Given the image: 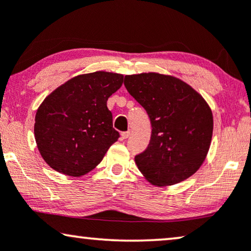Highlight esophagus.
I'll return each instance as SVG.
<instances>
[{
  "instance_id": "34e87169",
  "label": "esophagus",
  "mask_w": 251,
  "mask_h": 251,
  "mask_svg": "<svg viewBox=\"0 0 251 251\" xmlns=\"http://www.w3.org/2000/svg\"><path fill=\"white\" fill-rule=\"evenodd\" d=\"M130 136V131H125L121 133V139H126Z\"/></svg>"
}]
</instances>
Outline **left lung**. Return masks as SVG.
I'll return each mask as SVG.
<instances>
[{
	"mask_svg": "<svg viewBox=\"0 0 251 251\" xmlns=\"http://www.w3.org/2000/svg\"><path fill=\"white\" fill-rule=\"evenodd\" d=\"M125 85L152 125L149 146L135 156L143 176L155 186H169L197 173L214 130L204 98L180 78L154 72L126 75Z\"/></svg>",
	"mask_w": 251,
	"mask_h": 251,
	"instance_id": "left-lung-1",
	"label": "left lung"
}]
</instances>
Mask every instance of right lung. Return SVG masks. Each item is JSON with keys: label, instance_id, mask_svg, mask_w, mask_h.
<instances>
[{"label": "right lung", "instance_id": "obj_1", "mask_svg": "<svg viewBox=\"0 0 251 251\" xmlns=\"http://www.w3.org/2000/svg\"><path fill=\"white\" fill-rule=\"evenodd\" d=\"M123 75L98 71L77 75L48 95L36 111L37 150L58 173L81 177L94 170L120 137L107 99Z\"/></svg>", "mask_w": 251, "mask_h": 251}]
</instances>
